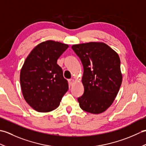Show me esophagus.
I'll return each mask as SVG.
<instances>
[{
  "mask_svg": "<svg viewBox=\"0 0 146 146\" xmlns=\"http://www.w3.org/2000/svg\"><path fill=\"white\" fill-rule=\"evenodd\" d=\"M74 82H75V80H74V79H70L68 80V82H69V84L70 85H72L73 83H74Z\"/></svg>",
  "mask_w": 146,
  "mask_h": 146,
  "instance_id": "obj_1",
  "label": "esophagus"
}]
</instances>
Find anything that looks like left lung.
Masks as SVG:
<instances>
[{"instance_id": "1", "label": "left lung", "mask_w": 146, "mask_h": 146, "mask_svg": "<svg viewBox=\"0 0 146 146\" xmlns=\"http://www.w3.org/2000/svg\"><path fill=\"white\" fill-rule=\"evenodd\" d=\"M83 66L84 93L78 98L85 111L98 114L112 104L122 84L119 55L103 42H88L72 46Z\"/></svg>"}]
</instances>
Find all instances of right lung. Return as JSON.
<instances>
[{
    "instance_id": "add662e5",
    "label": "right lung",
    "mask_w": 146,
    "mask_h": 146,
    "mask_svg": "<svg viewBox=\"0 0 146 146\" xmlns=\"http://www.w3.org/2000/svg\"><path fill=\"white\" fill-rule=\"evenodd\" d=\"M68 48L60 42L40 43L30 52L21 71L20 82L24 98L39 112L56 109L68 90L58 59Z\"/></svg>"
}]
</instances>
